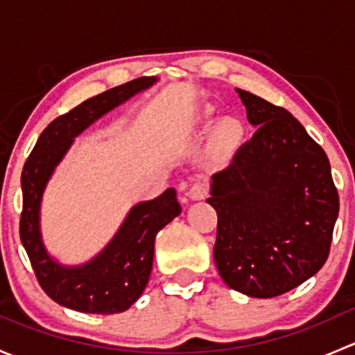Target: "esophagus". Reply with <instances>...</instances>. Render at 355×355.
<instances>
[{
	"label": "esophagus",
	"mask_w": 355,
	"mask_h": 355,
	"mask_svg": "<svg viewBox=\"0 0 355 355\" xmlns=\"http://www.w3.org/2000/svg\"><path fill=\"white\" fill-rule=\"evenodd\" d=\"M187 196L191 198L192 200H200L204 199L207 196V187L206 184H202V182H196L194 185H192L191 189L187 191Z\"/></svg>",
	"instance_id": "obj_1"
}]
</instances>
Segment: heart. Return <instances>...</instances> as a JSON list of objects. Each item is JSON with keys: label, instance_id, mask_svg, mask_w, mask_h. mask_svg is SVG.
I'll return each instance as SVG.
<instances>
[{"label": "heart", "instance_id": "heart-1", "mask_svg": "<svg viewBox=\"0 0 355 355\" xmlns=\"http://www.w3.org/2000/svg\"><path fill=\"white\" fill-rule=\"evenodd\" d=\"M198 120L204 128L209 127V125L214 123V120H216L214 110L213 108L200 110L198 114ZM241 139H242V127L237 120H234V118H225V120H221L220 123L216 125V128H214L213 144L218 151H230V149H234L235 146L241 142Z\"/></svg>", "mask_w": 355, "mask_h": 355}]
</instances>
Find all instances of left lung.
Returning a JSON list of instances; mask_svg holds the SVG:
<instances>
[{"label": "left lung", "mask_w": 355, "mask_h": 355, "mask_svg": "<svg viewBox=\"0 0 355 355\" xmlns=\"http://www.w3.org/2000/svg\"><path fill=\"white\" fill-rule=\"evenodd\" d=\"M257 127L213 175L214 263L225 284L271 299L316 275L328 259L338 192L320 144L285 108L237 89Z\"/></svg>", "instance_id": "8db88e82"}]
</instances>
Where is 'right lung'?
<instances>
[{"instance_id":"1","label":"right lung","mask_w":355,"mask_h":355,"mask_svg":"<svg viewBox=\"0 0 355 355\" xmlns=\"http://www.w3.org/2000/svg\"><path fill=\"white\" fill-rule=\"evenodd\" d=\"M155 82H157L156 77H139L94 96L55 118L39 135L24 164L20 241L41 288L68 309L89 314L127 311L142 295L149 282L156 234L182 213L175 189H166L153 200L139 202L128 211L108 245L78 266L60 264L42 244V192L55 168L73 144V139L103 114L151 87Z\"/></svg>"}]
</instances>
